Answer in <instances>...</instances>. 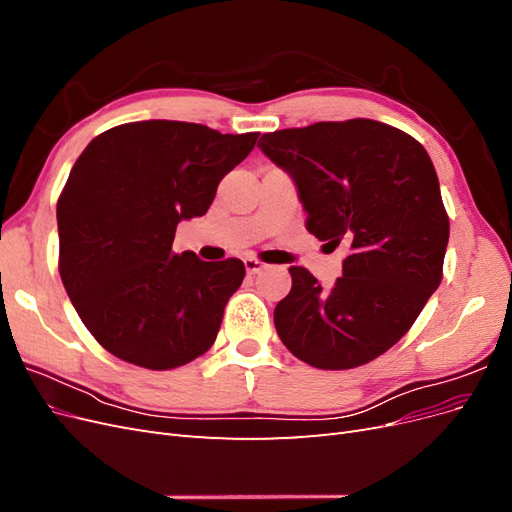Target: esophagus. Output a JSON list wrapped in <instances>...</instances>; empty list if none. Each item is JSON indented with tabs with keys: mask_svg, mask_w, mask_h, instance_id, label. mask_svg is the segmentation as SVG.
I'll return each instance as SVG.
<instances>
[{
	"mask_svg": "<svg viewBox=\"0 0 512 512\" xmlns=\"http://www.w3.org/2000/svg\"><path fill=\"white\" fill-rule=\"evenodd\" d=\"M243 262H245V271L250 273V275H254V273H260L262 269H267L265 262L258 260V258H245Z\"/></svg>",
	"mask_w": 512,
	"mask_h": 512,
	"instance_id": "obj_1",
	"label": "esophagus"
}]
</instances>
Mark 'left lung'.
Instances as JSON below:
<instances>
[{
  "label": "left lung",
  "mask_w": 512,
  "mask_h": 512,
  "mask_svg": "<svg viewBox=\"0 0 512 512\" xmlns=\"http://www.w3.org/2000/svg\"><path fill=\"white\" fill-rule=\"evenodd\" d=\"M258 147L297 183L305 228L344 275L322 288L290 267L273 320L284 346L318 369H352L404 337L442 282L448 215L425 147L374 119L318 121L262 134Z\"/></svg>",
  "instance_id": "1"
}]
</instances>
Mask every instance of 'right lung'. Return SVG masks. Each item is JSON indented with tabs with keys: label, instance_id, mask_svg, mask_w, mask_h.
Segmentation results:
<instances>
[{
	"label": "right lung",
	"instance_id": "right-lung-1",
	"mask_svg": "<svg viewBox=\"0 0 512 512\" xmlns=\"http://www.w3.org/2000/svg\"><path fill=\"white\" fill-rule=\"evenodd\" d=\"M256 138L132 121L96 136L74 162L57 200L59 275L87 331L117 359L164 371L213 346L245 265L175 254L173 239L181 220L207 213Z\"/></svg>",
	"mask_w": 512,
	"mask_h": 512
}]
</instances>
